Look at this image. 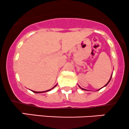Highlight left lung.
Returning <instances> with one entry per match:
<instances>
[{"label": "left lung", "instance_id": "left-lung-1", "mask_svg": "<svg viewBox=\"0 0 129 129\" xmlns=\"http://www.w3.org/2000/svg\"><path fill=\"white\" fill-rule=\"evenodd\" d=\"M111 77H112V76H111ZM111 78H110V79H109V81H108V83H107V84H106V85H105V86H104V87H105V86H106V85H108V83H109V81H110V80H111ZM79 87H80V88H81V89H82V90H85V89H84V88H81V87H80V86H79Z\"/></svg>", "mask_w": 129, "mask_h": 129}]
</instances>
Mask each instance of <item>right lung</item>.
Masks as SVG:
<instances>
[{"mask_svg":"<svg viewBox=\"0 0 129 129\" xmlns=\"http://www.w3.org/2000/svg\"><path fill=\"white\" fill-rule=\"evenodd\" d=\"M56 85H55V86H54L53 88H51V89H50V90H46V91H44V92H36V91H33V92H34V93H42V92H48V91H50V90H51L52 89H53V88H54V87H56Z\"/></svg>","mask_w":129,"mask_h":129,"instance_id":"obj_1","label":"right lung"}]
</instances>
